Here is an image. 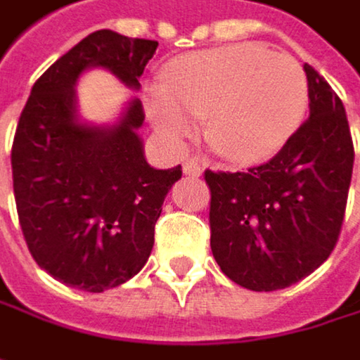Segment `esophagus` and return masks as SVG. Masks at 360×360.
Here are the masks:
<instances>
[{"label":"esophagus","mask_w":360,"mask_h":360,"mask_svg":"<svg viewBox=\"0 0 360 360\" xmlns=\"http://www.w3.org/2000/svg\"><path fill=\"white\" fill-rule=\"evenodd\" d=\"M202 165L195 160V158H187L185 162H183V173L185 175H189V177H200L202 175Z\"/></svg>","instance_id":"esophagus-1"}]
</instances>
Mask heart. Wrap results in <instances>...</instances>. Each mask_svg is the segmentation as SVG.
<instances>
[{
	"label": "heart",
	"mask_w": 360,
	"mask_h": 360,
	"mask_svg": "<svg viewBox=\"0 0 360 360\" xmlns=\"http://www.w3.org/2000/svg\"><path fill=\"white\" fill-rule=\"evenodd\" d=\"M154 127L173 144L208 119L212 148L237 162L274 156L299 131L309 107L301 63L255 43L200 51L173 61L165 86L146 90Z\"/></svg>",
	"instance_id": "1"
}]
</instances>
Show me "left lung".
<instances>
[{
    "label": "left lung",
    "instance_id": "left-lung-1",
    "mask_svg": "<svg viewBox=\"0 0 360 360\" xmlns=\"http://www.w3.org/2000/svg\"><path fill=\"white\" fill-rule=\"evenodd\" d=\"M309 119L274 158L245 173L206 171L210 247L249 290L286 288L317 270L342 229L354 146L340 96L309 63Z\"/></svg>",
    "mask_w": 360,
    "mask_h": 360
}]
</instances>
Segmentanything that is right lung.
I'll use <instances>...</instances> for the list:
<instances>
[{
  "label": "right lung",
  "instance_id": "obj_1",
  "mask_svg": "<svg viewBox=\"0 0 360 360\" xmlns=\"http://www.w3.org/2000/svg\"><path fill=\"white\" fill-rule=\"evenodd\" d=\"M156 47L96 30L34 82L20 115L12 144L18 220L34 262L68 286L103 292L136 276L150 257L162 202L181 179V165L158 171L146 162L138 98L113 127L76 117L74 84L84 70L107 68L140 88Z\"/></svg>",
  "mask_w": 360,
  "mask_h": 360
}]
</instances>
